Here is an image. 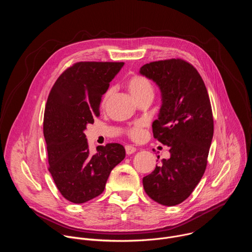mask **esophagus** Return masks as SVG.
Returning <instances> with one entry per match:
<instances>
[{"mask_svg":"<svg viewBox=\"0 0 252 252\" xmlns=\"http://www.w3.org/2000/svg\"><path fill=\"white\" fill-rule=\"evenodd\" d=\"M126 155H132L133 153H135V151H136V149L134 148V147H132V146H126Z\"/></svg>","mask_w":252,"mask_h":252,"instance_id":"esophagus-1","label":"esophagus"}]
</instances>
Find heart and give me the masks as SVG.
I'll return each instance as SVG.
<instances>
[{"instance_id":"b5f03b06","label":"heart","mask_w":252,"mask_h":252,"mask_svg":"<svg viewBox=\"0 0 252 252\" xmlns=\"http://www.w3.org/2000/svg\"><path fill=\"white\" fill-rule=\"evenodd\" d=\"M127 88H128V91L130 92L131 95L136 100L141 97L154 95V87H153L151 81L148 78L143 77L141 75H134L133 77H131L129 79V81L127 82ZM111 94H112L111 89L105 92L103 98H102V103H104L107 100V98L110 97ZM141 129H142V124L136 123L127 130V133L131 138L137 139L141 134Z\"/></svg>"}]
</instances>
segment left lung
I'll use <instances>...</instances> for the list:
<instances>
[{
	"mask_svg": "<svg viewBox=\"0 0 252 252\" xmlns=\"http://www.w3.org/2000/svg\"><path fill=\"white\" fill-rule=\"evenodd\" d=\"M139 73L160 90L162 102L153 132L170 153L142 178L143 189L155 201L173 206L191 194L206 168L213 136L209 96L196 68L182 59L146 63Z\"/></svg>",
	"mask_w": 252,
	"mask_h": 252,
	"instance_id": "8db88e82",
	"label": "left lung"
}]
</instances>
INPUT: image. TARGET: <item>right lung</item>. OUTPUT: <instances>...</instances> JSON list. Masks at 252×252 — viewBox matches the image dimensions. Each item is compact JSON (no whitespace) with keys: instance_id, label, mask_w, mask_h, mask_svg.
Segmentation results:
<instances>
[{"instance_id":"right-lung-1","label":"right lung","mask_w":252,"mask_h":252,"mask_svg":"<svg viewBox=\"0 0 252 252\" xmlns=\"http://www.w3.org/2000/svg\"><path fill=\"white\" fill-rule=\"evenodd\" d=\"M125 63L80 62L58 78L44 115L49 171L61 194L84 203L102 193L113 168L126 157L120 143L98 146L90 154L84 130L99 116L102 94Z\"/></svg>"}]
</instances>
